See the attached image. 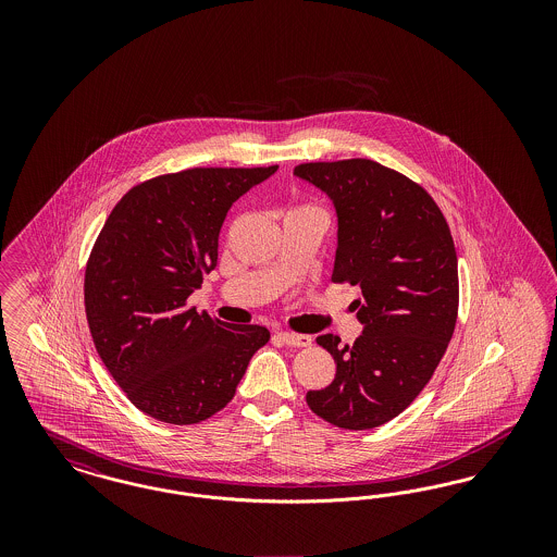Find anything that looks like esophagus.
<instances>
[{
    "label": "esophagus",
    "mask_w": 557,
    "mask_h": 557,
    "mask_svg": "<svg viewBox=\"0 0 557 557\" xmlns=\"http://www.w3.org/2000/svg\"><path fill=\"white\" fill-rule=\"evenodd\" d=\"M277 338L288 346H309L311 345V336L307 334H292V332H280Z\"/></svg>",
    "instance_id": "1"
}]
</instances>
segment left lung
Returning a JSON list of instances; mask_svg holds the SVG:
<instances>
[{"label": "left lung", "mask_w": 557, "mask_h": 557, "mask_svg": "<svg viewBox=\"0 0 557 557\" xmlns=\"http://www.w3.org/2000/svg\"><path fill=\"white\" fill-rule=\"evenodd\" d=\"M294 175L334 205L332 280L361 288L352 307L363 325L352 346L319 336L336 375L307 403L338 428H377L424 391L453 336L459 286L449 225L424 187L373 160L307 162Z\"/></svg>", "instance_id": "8db88e82"}]
</instances>
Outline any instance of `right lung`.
Returning a JSON list of instances; mask_svg holds the SVG:
<instances>
[{"mask_svg":"<svg viewBox=\"0 0 557 557\" xmlns=\"http://www.w3.org/2000/svg\"><path fill=\"white\" fill-rule=\"evenodd\" d=\"M277 166L187 169L129 189L108 214L85 269L96 350L133 405L164 424L209 420L238 388L263 325H232L187 307L216 267L232 205Z\"/></svg>","mask_w":557,"mask_h":557,"instance_id":"right-lung-1","label":"right lung"}]
</instances>
